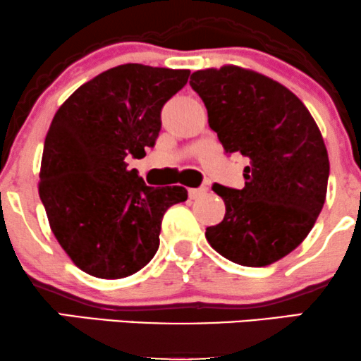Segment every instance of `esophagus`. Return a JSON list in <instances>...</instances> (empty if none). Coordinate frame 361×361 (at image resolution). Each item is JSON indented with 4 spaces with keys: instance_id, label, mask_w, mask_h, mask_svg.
I'll return each instance as SVG.
<instances>
[{
    "instance_id": "34e87169",
    "label": "esophagus",
    "mask_w": 361,
    "mask_h": 361,
    "mask_svg": "<svg viewBox=\"0 0 361 361\" xmlns=\"http://www.w3.org/2000/svg\"><path fill=\"white\" fill-rule=\"evenodd\" d=\"M207 190H209V188H207V186H200V188H192L188 192V195H190V198H193V200H195V198L204 197V195L207 193Z\"/></svg>"
}]
</instances>
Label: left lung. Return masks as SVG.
I'll use <instances>...</instances> for the list:
<instances>
[{"instance_id":"8db88e82","label":"left lung","mask_w":361,"mask_h":361,"mask_svg":"<svg viewBox=\"0 0 361 361\" xmlns=\"http://www.w3.org/2000/svg\"><path fill=\"white\" fill-rule=\"evenodd\" d=\"M193 91L227 154L250 159L243 190L214 183L224 221L207 227L219 255L267 267L307 238L326 200L329 157L312 115L292 91L263 74L224 66L197 71Z\"/></svg>"}]
</instances>
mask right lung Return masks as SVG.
<instances>
[{
  "label": "right lung",
  "instance_id": "1",
  "mask_svg": "<svg viewBox=\"0 0 361 361\" xmlns=\"http://www.w3.org/2000/svg\"><path fill=\"white\" fill-rule=\"evenodd\" d=\"M188 76V69L117 66L80 86L54 115L40 200L62 250L88 275L115 280L146 267L164 212L188 198L183 186H147L126 163L154 147L161 110Z\"/></svg>",
  "mask_w": 361,
  "mask_h": 361
}]
</instances>
